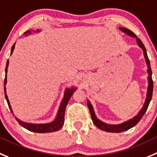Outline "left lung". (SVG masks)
I'll list each match as a JSON object with an SVG mask.
<instances>
[{
    "mask_svg": "<svg viewBox=\"0 0 157 157\" xmlns=\"http://www.w3.org/2000/svg\"><path fill=\"white\" fill-rule=\"evenodd\" d=\"M121 32H123L124 33H125L128 36H131V37L136 38V42L138 45L143 49V55H144V58L146 59V65H147V73H148V88H147V94H146V98L144 104H143V108H141L139 113L136 115V116L133 117L131 119L128 120L126 121H124V122L121 123V124H118V125H110V124H107V123L103 122L101 120H99L98 118H97L96 115H95L94 111V108L92 105L90 104V101L87 100V106H88L89 110H90V113L91 115L92 121H93L94 124L96 125L97 127L100 129L103 130V131L108 132H121L126 131L128 130L129 128H132L133 126L137 124L139 121L141 120V118H143V116L144 115V114L146 113V110H147L148 106L149 105V102L152 99V95H153V82L152 80V70L151 67H150V63H149V59L148 58L147 53H146V49L145 48L144 45L142 42V41L140 39L137 38V36L133 33L132 31H130L129 29H126V28H119Z\"/></svg>",
    "mask_w": 157,
    "mask_h": 157,
    "instance_id": "1",
    "label": "left lung"
}]
</instances>
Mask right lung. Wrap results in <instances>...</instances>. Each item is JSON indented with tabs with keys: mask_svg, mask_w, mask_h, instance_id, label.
Segmentation results:
<instances>
[{
	"mask_svg": "<svg viewBox=\"0 0 157 157\" xmlns=\"http://www.w3.org/2000/svg\"><path fill=\"white\" fill-rule=\"evenodd\" d=\"M33 32H39L40 30H36L33 31ZM32 33V30H28L27 32H25L24 33V35H30ZM14 45L15 43L12 45L11 50V55L12 54L13 51L14 49ZM8 64H9V60L8 59L7 61V63H6V68H5V78H4V94H5V99L8 102V107H9L10 110H11V113H13L12 108H11V105H10L9 100H8V95H7V92H6V83H7V73H8ZM77 90V87H71V88H67L66 89L65 92H64V96L63 98L62 101H61L60 105H59V108L58 109V112H57V115L56 118L54 119V121H51L49 123H45V124H33V123H28V122H24V121L19 120L18 118H16L15 119L17 120V122L20 124V125H21L22 127H24L26 129L29 130V131L34 132H38V133H46V132H52L58 131V130L60 129L61 128L63 125L64 123V115H65V110L66 107H67V103L69 102V100L71 98L72 94H74V92Z\"/></svg>",
	"mask_w": 157,
	"mask_h": 157,
	"instance_id": "1",
	"label": "right lung"
}]
</instances>
